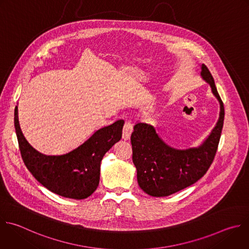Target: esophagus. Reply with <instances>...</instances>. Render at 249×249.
<instances>
[{
  "label": "esophagus",
  "instance_id": "1",
  "mask_svg": "<svg viewBox=\"0 0 249 249\" xmlns=\"http://www.w3.org/2000/svg\"><path fill=\"white\" fill-rule=\"evenodd\" d=\"M132 132H133V123L130 120H126L124 123V126H123L122 138L124 140H129Z\"/></svg>",
  "mask_w": 249,
  "mask_h": 249
}]
</instances>
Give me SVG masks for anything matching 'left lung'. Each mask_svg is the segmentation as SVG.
Segmentation results:
<instances>
[{"label": "left lung", "instance_id": "left-lung-1", "mask_svg": "<svg viewBox=\"0 0 249 249\" xmlns=\"http://www.w3.org/2000/svg\"><path fill=\"white\" fill-rule=\"evenodd\" d=\"M201 76L220 103V117L206 141L198 147L175 149L165 143L151 125L138 123L131 135L133 162L140 188L151 196H167L197 182L212 164L224 124L225 109L214 79L205 64Z\"/></svg>", "mask_w": 249, "mask_h": 249}]
</instances>
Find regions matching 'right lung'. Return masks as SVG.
Returning a JSON list of instances; mask_svg holds the SVG:
<instances>
[{"instance_id": "add662e5", "label": "right lung", "mask_w": 249, "mask_h": 249, "mask_svg": "<svg viewBox=\"0 0 249 249\" xmlns=\"http://www.w3.org/2000/svg\"><path fill=\"white\" fill-rule=\"evenodd\" d=\"M123 120L98 130L88 141L69 153L47 156L25 141L15 109V127L18 146L26 168L45 188L60 196L84 199L98 188L101 161L107 150L120 141Z\"/></svg>"}]
</instances>
